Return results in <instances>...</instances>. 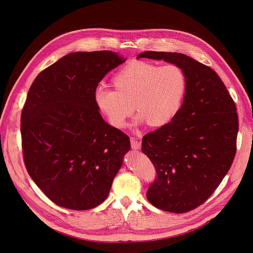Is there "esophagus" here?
<instances>
[{
    "label": "esophagus",
    "mask_w": 253,
    "mask_h": 253,
    "mask_svg": "<svg viewBox=\"0 0 253 253\" xmlns=\"http://www.w3.org/2000/svg\"><path fill=\"white\" fill-rule=\"evenodd\" d=\"M131 147H132V149H134V150H138V149H140V147H141V143L136 139V138H131Z\"/></svg>",
    "instance_id": "34e87169"
}]
</instances>
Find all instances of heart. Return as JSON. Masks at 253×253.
I'll list each match as a JSON object with an SVG mask.
<instances>
[{"instance_id": "heart-1", "label": "heart", "mask_w": 253, "mask_h": 253, "mask_svg": "<svg viewBox=\"0 0 253 253\" xmlns=\"http://www.w3.org/2000/svg\"><path fill=\"white\" fill-rule=\"evenodd\" d=\"M114 84L116 88L98 85L94 100L99 110L116 128L127 125L134 108L138 112L136 125L147 122L152 127H161L168 124L181 109L187 91V78L182 68L147 61L125 65L115 75Z\"/></svg>"}]
</instances>
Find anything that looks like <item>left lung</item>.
I'll list each match as a JSON object with an SVG mask.
<instances>
[{"mask_svg": "<svg viewBox=\"0 0 253 253\" xmlns=\"http://www.w3.org/2000/svg\"><path fill=\"white\" fill-rule=\"evenodd\" d=\"M182 68L187 91L176 117L142 138V152L157 179L147 192L155 207L188 212L204 203L228 172L236 152V106L215 72L181 53L147 51L137 56Z\"/></svg>", "mask_w": 253, "mask_h": 253, "instance_id": "8db88e82", "label": "left lung"}]
</instances>
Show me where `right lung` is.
<instances>
[{
    "instance_id": "1",
    "label": "right lung",
    "mask_w": 253,
    "mask_h": 253,
    "mask_svg": "<svg viewBox=\"0 0 253 253\" xmlns=\"http://www.w3.org/2000/svg\"><path fill=\"white\" fill-rule=\"evenodd\" d=\"M125 59L115 52L70 53L33 82L21 116L24 162L55 204L87 210L101 204L130 150L129 137L105 122L94 92Z\"/></svg>"
}]
</instances>
